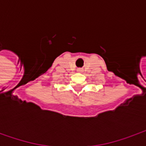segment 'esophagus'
<instances>
[{"label": "esophagus", "instance_id": "1", "mask_svg": "<svg viewBox=\"0 0 146 146\" xmlns=\"http://www.w3.org/2000/svg\"><path fill=\"white\" fill-rule=\"evenodd\" d=\"M78 70V72H80V73H81V72H82V71H83V69H82V68H79V69H78V70Z\"/></svg>", "mask_w": 146, "mask_h": 146}]
</instances>
